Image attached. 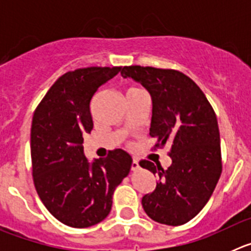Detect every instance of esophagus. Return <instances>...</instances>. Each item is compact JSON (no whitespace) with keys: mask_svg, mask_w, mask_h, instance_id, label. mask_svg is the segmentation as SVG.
<instances>
[{"mask_svg":"<svg viewBox=\"0 0 251 251\" xmlns=\"http://www.w3.org/2000/svg\"><path fill=\"white\" fill-rule=\"evenodd\" d=\"M139 170V163L137 159H133L132 162V171H138Z\"/></svg>","mask_w":251,"mask_h":251,"instance_id":"esophagus-1","label":"esophagus"}]
</instances>
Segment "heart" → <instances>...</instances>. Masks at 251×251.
I'll return each mask as SVG.
<instances>
[{"mask_svg": "<svg viewBox=\"0 0 251 251\" xmlns=\"http://www.w3.org/2000/svg\"><path fill=\"white\" fill-rule=\"evenodd\" d=\"M132 90H137V89H136V88H132V89H129L128 92H132Z\"/></svg>", "mask_w": 251, "mask_h": 251, "instance_id": "1", "label": "heart"}]
</instances>
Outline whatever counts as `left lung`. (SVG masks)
<instances>
[{
	"label": "left lung",
	"mask_w": 251,
	"mask_h": 251,
	"mask_svg": "<svg viewBox=\"0 0 251 251\" xmlns=\"http://www.w3.org/2000/svg\"><path fill=\"white\" fill-rule=\"evenodd\" d=\"M122 76L145 86L152 99L150 136L157 147L171 142L172 165L139 166L158 175L156 190L142 199L146 214L177 226L194 219L207 203L221 175L220 132L202 90L182 73L151 66H124Z\"/></svg>",
	"instance_id": "obj_1"
}]
</instances>
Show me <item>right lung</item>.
<instances>
[{"instance_id": "1", "label": "right lung", "mask_w": 251, "mask_h": 251, "mask_svg": "<svg viewBox=\"0 0 251 251\" xmlns=\"http://www.w3.org/2000/svg\"><path fill=\"white\" fill-rule=\"evenodd\" d=\"M122 70L84 68L60 76L36 108L31 126L35 188L50 214L72 227H89L105 219L115 187L127 177L132 157L123 150L89 162L85 133L93 129L90 100L99 86Z\"/></svg>"}]
</instances>
